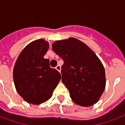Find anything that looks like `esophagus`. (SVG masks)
<instances>
[{
    "label": "esophagus",
    "mask_w": 125,
    "mask_h": 125,
    "mask_svg": "<svg viewBox=\"0 0 125 125\" xmlns=\"http://www.w3.org/2000/svg\"><path fill=\"white\" fill-rule=\"evenodd\" d=\"M55 69L58 70V72H60V71H61V67H60V65H57V66L55 67Z\"/></svg>",
    "instance_id": "1"
}]
</instances>
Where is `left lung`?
I'll return each mask as SVG.
<instances>
[{
    "label": "left lung",
    "mask_w": 125,
    "mask_h": 125,
    "mask_svg": "<svg viewBox=\"0 0 125 125\" xmlns=\"http://www.w3.org/2000/svg\"><path fill=\"white\" fill-rule=\"evenodd\" d=\"M52 50L63 61L62 80L73 101L83 107L97 102L106 83L105 69L95 53L73 38L56 41Z\"/></svg>",
    "instance_id": "left-lung-1"
}]
</instances>
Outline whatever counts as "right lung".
I'll use <instances>...</instances> for the list:
<instances>
[{"label":"right lung","mask_w":125,"mask_h":125,"mask_svg":"<svg viewBox=\"0 0 125 125\" xmlns=\"http://www.w3.org/2000/svg\"><path fill=\"white\" fill-rule=\"evenodd\" d=\"M48 48V42L44 40L32 42L20 53L14 67L16 91L34 105L48 100L61 79L60 73L50 66V60L44 59Z\"/></svg>","instance_id":"add662e5"}]
</instances>
